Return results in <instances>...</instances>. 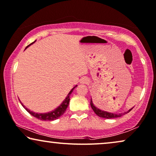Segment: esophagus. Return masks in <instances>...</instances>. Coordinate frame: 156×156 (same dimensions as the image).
Instances as JSON below:
<instances>
[{
    "label": "esophagus",
    "instance_id": "1",
    "mask_svg": "<svg viewBox=\"0 0 156 156\" xmlns=\"http://www.w3.org/2000/svg\"><path fill=\"white\" fill-rule=\"evenodd\" d=\"M80 82L82 84H87L88 82H89V80L86 77H83L80 80Z\"/></svg>",
    "mask_w": 156,
    "mask_h": 156
}]
</instances>
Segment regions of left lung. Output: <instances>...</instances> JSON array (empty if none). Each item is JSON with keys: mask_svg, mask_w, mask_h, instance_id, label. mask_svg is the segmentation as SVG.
I'll list each match as a JSON object with an SVG mask.
<instances>
[{"mask_svg": "<svg viewBox=\"0 0 156 156\" xmlns=\"http://www.w3.org/2000/svg\"><path fill=\"white\" fill-rule=\"evenodd\" d=\"M90 105H91V108H93V110L94 112L96 113V115H98V116L101 117V118H105V119H114V118H118V117H121L123 115L126 114V113H127L129 112L130 111H132L131 108L130 110H129L128 111H126V112L124 113H109V112H106V111H101L100 110V109L98 108H96L94 104L93 103V101H92V99L91 101H90Z\"/></svg>", "mask_w": 156, "mask_h": 156, "instance_id": "8db88e82", "label": "left lung"}]
</instances>
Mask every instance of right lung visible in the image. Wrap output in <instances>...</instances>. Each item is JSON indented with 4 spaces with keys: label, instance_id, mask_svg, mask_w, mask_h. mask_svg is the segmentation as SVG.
<instances>
[{
    "label": "right lung",
    "instance_id": "add662e5",
    "mask_svg": "<svg viewBox=\"0 0 156 156\" xmlns=\"http://www.w3.org/2000/svg\"><path fill=\"white\" fill-rule=\"evenodd\" d=\"M35 42V41H34ZM31 43V44H32ZM30 44V45H31ZM30 45H29L27 46V48L28 47V46H30ZM76 87V85L75 86L74 88H72V90H71L70 92H69V93L68 94V95H67V97L66 98V99L63 101V102L62 103H61V105L60 106H58L57 108L56 109H55L54 111H51V112H49V113H34V112H32V111H30L29 109L27 108H25L24 105H22L24 106V108L25 109H26L27 111L29 113H30V114L32 115V116H33L34 117H35V118H37L38 119H40V120H43V121H53V120H55V119H57L58 118H59L61 116H62L63 113H65V111H66V108L67 107H68V105L69 104V101H70V98H69V95H71V93H72L73 90L75 87Z\"/></svg>",
    "mask_w": 156,
    "mask_h": 156
}]
</instances>
